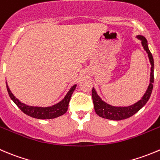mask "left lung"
Wrapping results in <instances>:
<instances>
[{
  "label": "left lung",
  "instance_id": "obj_1",
  "mask_svg": "<svg viewBox=\"0 0 160 160\" xmlns=\"http://www.w3.org/2000/svg\"><path fill=\"white\" fill-rule=\"evenodd\" d=\"M138 38L142 40V46L148 53L149 61L152 65L151 75H150L151 78H150V83L148 90L146 91L145 94H144L142 98L133 105L128 107H114L104 102L99 98L94 88H93L92 91H91V95H92L94 110H95L96 113L101 117L105 118V119H112V120H121V119H128V118L131 117L133 115L135 114L136 112H138L147 103L150 96H151L153 88V83H154V72H154V61H153V57L152 53L150 52L149 49H148V43H147L145 37H142V36H138Z\"/></svg>",
  "mask_w": 160,
  "mask_h": 160
}]
</instances>
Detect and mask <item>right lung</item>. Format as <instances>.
Returning a JSON list of instances; mask_svg holds the SVG:
<instances>
[{"mask_svg":"<svg viewBox=\"0 0 160 160\" xmlns=\"http://www.w3.org/2000/svg\"><path fill=\"white\" fill-rule=\"evenodd\" d=\"M6 86H7L8 92L9 96H10L11 99L15 103V105L25 113V114L28 115V116H31V117L37 118V119H54L58 116H62L64 113L66 112L69 107V102L71 98L72 93H73L74 90H75L77 85H74L71 88L68 94H66V97L64 98L62 101L59 102V103L56 104V105H53L51 107H45V108H42V107H34V106H29V105H25L24 103H22L21 102L18 100L15 96L13 95L12 92H11L10 89H9L7 83H6Z\"/></svg>","mask_w":160,"mask_h":160,"instance_id":"obj_1","label":"right lung"}]
</instances>
